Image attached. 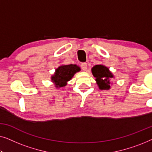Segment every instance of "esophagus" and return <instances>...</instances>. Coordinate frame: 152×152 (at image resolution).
<instances>
[{
  "label": "esophagus",
  "mask_w": 152,
  "mask_h": 152,
  "mask_svg": "<svg viewBox=\"0 0 152 152\" xmlns=\"http://www.w3.org/2000/svg\"><path fill=\"white\" fill-rule=\"evenodd\" d=\"M81 67H82V69L83 70H86L87 69V64L86 63H82L81 64Z\"/></svg>",
  "instance_id": "1"
}]
</instances>
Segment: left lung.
Instances as JSON below:
<instances>
[{"label": "left lung", "instance_id": "1", "mask_svg": "<svg viewBox=\"0 0 152 152\" xmlns=\"http://www.w3.org/2000/svg\"><path fill=\"white\" fill-rule=\"evenodd\" d=\"M97 84L100 90H109L111 88L110 79L113 78V75L109 68L104 65H95L91 69Z\"/></svg>", "mask_w": 152, "mask_h": 152}]
</instances>
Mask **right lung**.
<instances>
[{"label":"right lung","mask_w":152,"mask_h":152,"mask_svg":"<svg viewBox=\"0 0 152 152\" xmlns=\"http://www.w3.org/2000/svg\"><path fill=\"white\" fill-rule=\"evenodd\" d=\"M80 71V68L75 64L62 65L55 70V74L51 77V80L57 88L64 87L71 80L77 72Z\"/></svg>","instance_id":"right-lung-1"}]
</instances>
